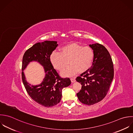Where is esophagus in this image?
Returning <instances> with one entry per match:
<instances>
[{
	"label": "esophagus",
	"mask_w": 133,
	"mask_h": 133,
	"mask_svg": "<svg viewBox=\"0 0 133 133\" xmlns=\"http://www.w3.org/2000/svg\"><path fill=\"white\" fill-rule=\"evenodd\" d=\"M70 80H71V81L72 83L75 82L76 81L75 78H70Z\"/></svg>",
	"instance_id": "34e87169"
}]
</instances>
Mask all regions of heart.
<instances>
[{
  "mask_svg": "<svg viewBox=\"0 0 133 133\" xmlns=\"http://www.w3.org/2000/svg\"><path fill=\"white\" fill-rule=\"evenodd\" d=\"M94 51L89 46L72 43L62 46L59 52L54 51L50 55V62L57 70H61L68 63L69 65L61 71L64 77H70L76 74L79 70L84 72L89 69L94 58Z\"/></svg>",
  "mask_w": 133,
  "mask_h": 133,
  "instance_id": "b5f03b06",
  "label": "heart"
}]
</instances>
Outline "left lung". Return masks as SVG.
I'll return each instance as SVG.
<instances>
[{"mask_svg": "<svg viewBox=\"0 0 133 133\" xmlns=\"http://www.w3.org/2000/svg\"><path fill=\"white\" fill-rule=\"evenodd\" d=\"M94 51L92 67L78 77L76 81L82 85L77 94L82 103L92 105L101 102L107 95L114 79V65L107 49L99 43L90 44Z\"/></svg>", "mask_w": 133, "mask_h": 133, "instance_id": "obj_1", "label": "left lung"}]
</instances>
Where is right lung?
Instances as JSON below:
<instances>
[{"label":"right lung","mask_w":133,"mask_h":133,"mask_svg":"<svg viewBox=\"0 0 133 133\" xmlns=\"http://www.w3.org/2000/svg\"><path fill=\"white\" fill-rule=\"evenodd\" d=\"M57 42L44 41L36 43L25 52L23 57L22 78L26 90L34 101L45 107H51L59 103L63 89L71 84L69 78H61L50 62V55L57 46ZM32 61H37L43 66L45 73L42 82L36 86L27 82L23 72Z\"/></svg>","instance_id":"right-lung-1"}]
</instances>
